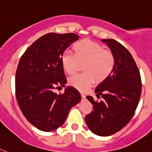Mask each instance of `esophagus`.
<instances>
[{
	"label": "esophagus",
	"mask_w": 152,
	"mask_h": 152,
	"mask_svg": "<svg viewBox=\"0 0 152 152\" xmlns=\"http://www.w3.org/2000/svg\"><path fill=\"white\" fill-rule=\"evenodd\" d=\"M81 96H82V98L83 99L86 98V95H85V93H83V92H81Z\"/></svg>",
	"instance_id": "34e87169"
}]
</instances>
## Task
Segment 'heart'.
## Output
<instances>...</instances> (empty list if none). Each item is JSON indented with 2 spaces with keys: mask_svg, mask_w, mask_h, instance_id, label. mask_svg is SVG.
Masks as SVG:
<instances>
[{
  "mask_svg": "<svg viewBox=\"0 0 152 152\" xmlns=\"http://www.w3.org/2000/svg\"><path fill=\"white\" fill-rule=\"evenodd\" d=\"M74 53L64 51L60 56L62 68L68 74H72L77 68L78 62L83 63L81 73L73 75L69 79V83L80 91L92 86L97 78L103 80L113 72L115 57L113 53L106 50L99 43L90 39H83L73 45Z\"/></svg>",
  "mask_w": 152,
  "mask_h": 152,
  "instance_id": "obj_1",
  "label": "heart"
}]
</instances>
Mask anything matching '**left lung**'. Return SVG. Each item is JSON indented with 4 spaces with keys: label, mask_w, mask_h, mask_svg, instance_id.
I'll list each match as a JSON object with an SVG mask.
<instances>
[{
    "label": "left lung",
    "mask_w": 152,
    "mask_h": 152,
    "mask_svg": "<svg viewBox=\"0 0 152 152\" xmlns=\"http://www.w3.org/2000/svg\"><path fill=\"white\" fill-rule=\"evenodd\" d=\"M115 57L113 72L96 88V102L86 96L93 110L85 117L89 129L99 136H109L123 129L134 115L142 92V80L132 54L113 39H102Z\"/></svg>",
    "instance_id": "left-lung-1"
}]
</instances>
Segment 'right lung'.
<instances>
[{
	"label": "right lung",
	"instance_id": "add662e5",
	"mask_svg": "<svg viewBox=\"0 0 152 152\" xmlns=\"http://www.w3.org/2000/svg\"><path fill=\"white\" fill-rule=\"evenodd\" d=\"M79 37L72 33H49L30 45L20 60L16 98L25 118L39 130L51 132L62 126L71 108L81 100L72 86L66 87L63 94L54 92L67 82L60 56Z\"/></svg>",
	"mask_w": 152,
	"mask_h": 152
}]
</instances>
